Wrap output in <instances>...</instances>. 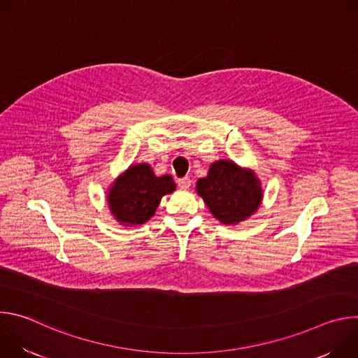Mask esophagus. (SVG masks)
<instances>
[{"instance_id":"1","label":"esophagus","mask_w":358,"mask_h":358,"mask_svg":"<svg viewBox=\"0 0 358 358\" xmlns=\"http://www.w3.org/2000/svg\"><path fill=\"white\" fill-rule=\"evenodd\" d=\"M178 185H180L182 189L189 188V185H191V178H188V177H182V178H180V180H178Z\"/></svg>"}]
</instances>
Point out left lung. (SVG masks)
Segmentation results:
<instances>
[{
	"label": "left lung",
	"mask_w": 358,
	"mask_h": 358,
	"mask_svg": "<svg viewBox=\"0 0 358 358\" xmlns=\"http://www.w3.org/2000/svg\"><path fill=\"white\" fill-rule=\"evenodd\" d=\"M195 189L214 218L224 225H238L250 218L264 199L257 173L232 160L214 162L207 177L196 181Z\"/></svg>",
	"instance_id": "obj_1"
}]
</instances>
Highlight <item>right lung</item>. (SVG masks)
Wrapping results in <instances>:
<instances>
[{
	"label": "right lung",
	"instance_id": "right-lung-1",
	"mask_svg": "<svg viewBox=\"0 0 358 358\" xmlns=\"http://www.w3.org/2000/svg\"><path fill=\"white\" fill-rule=\"evenodd\" d=\"M176 187L171 176L157 177L150 164H131L109 185L106 202L120 225L137 227L156 214L162 198Z\"/></svg>",
	"mask_w": 358,
	"mask_h": 358
}]
</instances>
